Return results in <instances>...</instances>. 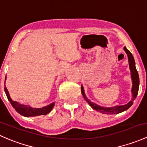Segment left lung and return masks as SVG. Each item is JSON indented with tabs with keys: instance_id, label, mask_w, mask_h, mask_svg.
<instances>
[{
	"instance_id": "obj_1",
	"label": "left lung",
	"mask_w": 147,
	"mask_h": 147,
	"mask_svg": "<svg viewBox=\"0 0 147 147\" xmlns=\"http://www.w3.org/2000/svg\"><path fill=\"white\" fill-rule=\"evenodd\" d=\"M124 50L127 55L128 57V61H129V65H130V69L131 71V78L132 80V100L130 101L129 103L127 105H123V106H116V107H112V108H105V107H99L96 104L93 103V102H90L88 98L86 97V94H85L84 90H83V87L81 86V92L84 98L87 101L90 106L93 109H95L96 111H98L100 113H106V114H117V113H121V112L125 111V110L128 109L133 104V101L136 98L137 93H138L139 90V85H140V79H139V75L138 72H137L136 67H135V59H134L133 56H132V53L127 50L125 47H124Z\"/></svg>"
}]
</instances>
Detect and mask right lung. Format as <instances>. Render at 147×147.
<instances>
[{"instance_id": "1", "label": "right lung", "mask_w": 147, "mask_h": 147, "mask_svg": "<svg viewBox=\"0 0 147 147\" xmlns=\"http://www.w3.org/2000/svg\"><path fill=\"white\" fill-rule=\"evenodd\" d=\"M5 92L6 96H7V99H8L9 102H10L11 105H12L13 108L15 109L16 111L18 112L20 114L26 117H29V116H40V115H46L48 113L51 111L53 108L54 107L55 103L50 104V105L46 106L45 107H42V108H32V107H29L28 105H24L19 104L18 102L12 101V99L10 98V94H9L8 91H7V88L5 86Z\"/></svg>"}]
</instances>
